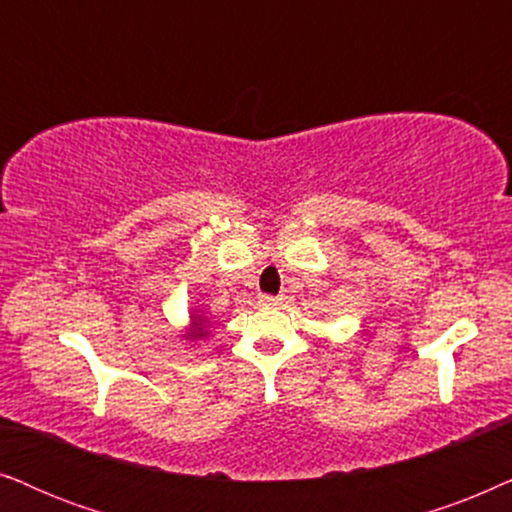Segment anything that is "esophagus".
<instances>
[{
	"instance_id": "34e87169",
	"label": "esophagus",
	"mask_w": 512,
	"mask_h": 512,
	"mask_svg": "<svg viewBox=\"0 0 512 512\" xmlns=\"http://www.w3.org/2000/svg\"><path fill=\"white\" fill-rule=\"evenodd\" d=\"M260 304L267 306V309H276V306H281V297H274V295H262L260 297Z\"/></svg>"
}]
</instances>
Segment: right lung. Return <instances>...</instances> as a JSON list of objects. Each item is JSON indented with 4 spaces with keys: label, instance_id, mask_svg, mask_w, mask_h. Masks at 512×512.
I'll use <instances>...</instances> for the list:
<instances>
[{
    "label": "right lung",
    "instance_id": "1",
    "mask_svg": "<svg viewBox=\"0 0 512 512\" xmlns=\"http://www.w3.org/2000/svg\"><path fill=\"white\" fill-rule=\"evenodd\" d=\"M194 325H196V330L189 337H206V332H203V327H206V325H203V318L201 316L194 318Z\"/></svg>",
    "mask_w": 512,
    "mask_h": 512
}]
</instances>
